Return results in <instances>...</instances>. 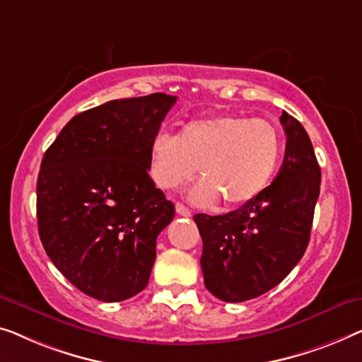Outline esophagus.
I'll list each match as a JSON object with an SVG mask.
<instances>
[{"instance_id": "34e87169", "label": "esophagus", "mask_w": 362, "mask_h": 362, "mask_svg": "<svg viewBox=\"0 0 362 362\" xmlns=\"http://www.w3.org/2000/svg\"><path fill=\"white\" fill-rule=\"evenodd\" d=\"M175 211L179 213L180 216H190V215H192V211L188 210V208H187L185 205H182V203H177V205H175Z\"/></svg>"}]
</instances>
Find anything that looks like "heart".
Instances as JSON below:
<instances>
[{
  "label": "heart",
  "instance_id": "obj_1",
  "mask_svg": "<svg viewBox=\"0 0 362 362\" xmlns=\"http://www.w3.org/2000/svg\"><path fill=\"white\" fill-rule=\"evenodd\" d=\"M281 136L271 123L234 115L192 119L179 134L159 132L149 147V175L157 187L177 190L200 170L192 203L213 206L225 198L239 205L256 198L281 159Z\"/></svg>",
  "mask_w": 362,
  "mask_h": 362
}]
</instances>
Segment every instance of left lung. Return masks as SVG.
I'll return each instance as SVG.
<instances>
[{"instance_id":"left-lung-1","label":"left lung","mask_w":362,"mask_h":362,"mask_svg":"<svg viewBox=\"0 0 362 362\" xmlns=\"http://www.w3.org/2000/svg\"><path fill=\"white\" fill-rule=\"evenodd\" d=\"M287 142L271 185L226 215L193 216L203 239L205 287L223 302H246L281 284L305 254L322 170L307 131L282 113Z\"/></svg>"}]
</instances>
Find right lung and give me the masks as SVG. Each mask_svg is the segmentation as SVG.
<instances>
[{
  "mask_svg": "<svg viewBox=\"0 0 362 362\" xmlns=\"http://www.w3.org/2000/svg\"><path fill=\"white\" fill-rule=\"evenodd\" d=\"M177 96L113 100L74 116L45 151L37 225L54 266L80 292L121 302L146 288L175 206L149 177V147Z\"/></svg>",
  "mask_w": 362,
  "mask_h": 362,
  "instance_id": "add662e5",
  "label": "right lung"
}]
</instances>
